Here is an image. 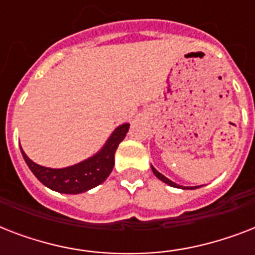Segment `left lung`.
Segmentation results:
<instances>
[{
  "label": "left lung",
  "instance_id": "left-lung-1",
  "mask_svg": "<svg viewBox=\"0 0 255 255\" xmlns=\"http://www.w3.org/2000/svg\"><path fill=\"white\" fill-rule=\"evenodd\" d=\"M151 168H152V172L155 173L156 177L159 178V180H161L163 182H165V184H168V185L173 186V188H181V189H197V188H200V186H181V185H178V184H176V182L170 181L169 178H167L165 176H164V174L160 173L159 170H156L155 168L152 167V165H151Z\"/></svg>",
  "mask_w": 255,
  "mask_h": 255
}]
</instances>
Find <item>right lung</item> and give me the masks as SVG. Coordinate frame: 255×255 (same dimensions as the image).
<instances>
[{
  "label": "right lung",
  "instance_id": "add662e5",
  "mask_svg": "<svg viewBox=\"0 0 255 255\" xmlns=\"http://www.w3.org/2000/svg\"><path fill=\"white\" fill-rule=\"evenodd\" d=\"M128 128H129L128 123L119 126L115 128V131L112 132L98 153L75 165L61 168V169L38 165L27 157L22 148L21 152L27 167L45 186L59 193H83L102 184L110 176L112 168L115 165V152L127 135Z\"/></svg>",
  "mask_w": 255,
  "mask_h": 255
}]
</instances>
